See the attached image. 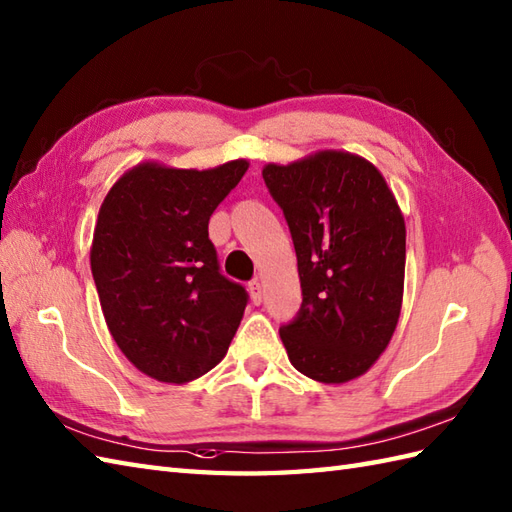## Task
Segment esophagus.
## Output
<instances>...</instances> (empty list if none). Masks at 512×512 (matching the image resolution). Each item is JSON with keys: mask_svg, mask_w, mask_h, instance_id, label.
I'll list each match as a JSON object with an SVG mask.
<instances>
[{"mask_svg": "<svg viewBox=\"0 0 512 512\" xmlns=\"http://www.w3.org/2000/svg\"><path fill=\"white\" fill-rule=\"evenodd\" d=\"M248 294H251V301L255 305L261 303V296H264V290H261V283L257 279H253L251 283H248Z\"/></svg>", "mask_w": 512, "mask_h": 512, "instance_id": "obj_1", "label": "esophagus"}]
</instances>
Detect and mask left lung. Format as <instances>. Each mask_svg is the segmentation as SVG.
Instances as JSON below:
<instances>
[{"instance_id":"left-lung-1","label":"left lung","mask_w":512,"mask_h":512,"mask_svg":"<svg viewBox=\"0 0 512 512\" xmlns=\"http://www.w3.org/2000/svg\"><path fill=\"white\" fill-rule=\"evenodd\" d=\"M264 181L288 222L303 303L279 329L296 371L344 384L395 334L406 272V222L384 176L358 154L323 150L268 163Z\"/></svg>"}]
</instances>
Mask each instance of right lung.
I'll return each instance as SVG.
<instances>
[{
    "mask_svg": "<svg viewBox=\"0 0 512 512\" xmlns=\"http://www.w3.org/2000/svg\"><path fill=\"white\" fill-rule=\"evenodd\" d=\"M248 161L211 170L141 163L106 194L91 272L106 325L141 373L185 384L211 371L235 336L248 294L220 272L209 218Z\"/></svg>",
    "mask_w": 512,
    "mask_h": 512,
    "instance_id": "add662e5",
    "label": "right lung"
}]
</instances>
